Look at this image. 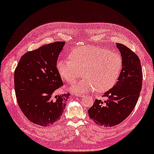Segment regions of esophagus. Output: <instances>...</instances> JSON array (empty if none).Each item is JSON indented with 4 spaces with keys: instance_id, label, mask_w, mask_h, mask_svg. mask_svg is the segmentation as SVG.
Segmentation results:
<instances>
[{
    "instance_id": "34e87169",
    "label": "esophagus",
    "mask_w": 154,
    "mask_h": 154,
    "mask_svg": "<svg viewBox=\"0 0 154 154\" xmlns=\"http://www.w3.org/2000/svg\"><path fill=\"white\" fill-rule=\"evenodd\" d=\"M76 96L79 97H84V95H83V94H82V93H77V94H76Z\"/></svg>"
}]
</instances>
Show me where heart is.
I'll use <instances>...</instances> for the list:
<instances>
[{
  "instance_id": "1",
  "label": "heart",
  "mask_w": 154,
  "mask_h": 154,
  "mask_svg": "<svg viewBox=\"0 0 154 154\" xmlns=\"http://www.w3.org/2000/svg\"><path fill=\"white\" fill-rule=\"evenodd\" d=\"M69 58L57 62V70L64 80L72 83L81 75L84 78L73 84L71 90L75 93L95 90L105 92L112 88L120 76L123 59L120 54L97 46L73 48Z\"/></svg>"
}]
</instances>
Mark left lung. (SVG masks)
I'll return each instance as SVG.
<instances>
[{
    "label": "left lung",
    "mask_w": 154,
    "mask_h": 154,
    "mask_svg": "<svg viewBox=\"0 0 154 154\" xmlns=\"http://www.w3.org/2000/svg\"><path fill=\"white\" fill-rule=\"evenodd\" d=\"M123 59L120 76L116 84L104 93L107 100H95L88 112L100 126L113 127L130 115L138 100L142 88L143 72L140 58L125 45L116 43Z\"/></svg>",
    "instance_id": "left-lung-1"
}]
</instances>
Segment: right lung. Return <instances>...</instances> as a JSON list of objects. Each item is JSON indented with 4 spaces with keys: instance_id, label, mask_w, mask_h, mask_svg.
I'll return each instance as SVG.
<instances>
[{
    "instance_id": "obj_1",
    "label": "right lung",
    "mask_w": 154,
    "mask_h": 154,
    "mask_svg": "<svg viewBox=\"0 0 154 154\" xmlns=\"http://www.w3.org/2000/svg\"><path fill=\"white\" fill-rule=\"evenodd\" d=\"M65 42H56L26 52L14 70V90L23 115L36 125L48 127L60 120L70 93L56 95L63 86L57 70Z\"/></svg>"
}]
</instances>
